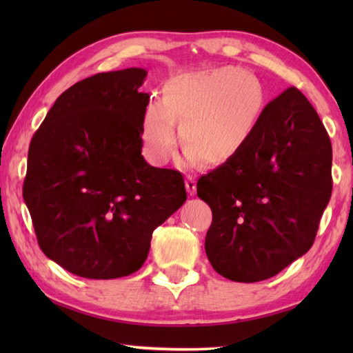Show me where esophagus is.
<instances>
[{
    "label": "esophagus",
    "instance_id": "1",
    "mask_svg": "<svg viewBox=\"0 0 353 353\" xmlns=\"http://www.w3.org/2000/svg\"><path fill=\"white\" fill-rule=\"evenodd\" d=\"M185 186H186V191H188L190 196H194L196 194V181H194L192 176H186L185 177Z\"/></svg>",
    "mask_w": 353,
    "mask_h": 353
}]
</instances>
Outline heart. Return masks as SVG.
Listing matches in <instances>:
<instances>
[{"instance_id": "b5f03b06", "label": "heart", "mask_w": 353, "mask_h": 353, "mask_svg": "<svg viewBox=\"0 0 353 353\" xmlns=\"http://www.w3.org/2000/svg\"><path fill=\"white\" fill-rule=\"evenodd\" d=\"M262 110L261 83L235 66L179 76L163 86V99L147 103L142 150L153 165L167 162L177 144V118L185 163H226L249 144Z\"/></svg>"}]
</instances>
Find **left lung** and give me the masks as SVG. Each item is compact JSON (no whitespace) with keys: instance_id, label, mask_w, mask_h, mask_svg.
<instances>
[{"instance_id":"1","label":"left lung","mask_w":353,"mask_h":353,"mask_svg":"<svg viewBox=\"0 0 353 353\" xmlns=\"http://www.w3.org/2000/svg\"><path fill=\"white\" fill-rule=\"evenodd\" d=\"M332 145L308 99L291 86L262 110L241 153L201 176L211 206L205 250L235 282L276 276L311 249L332 194Z\"/></svg>"}]
</instances>
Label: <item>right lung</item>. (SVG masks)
<instances>
[{"label":"right lung","instance_id":"obj_1","mask_svg":"<svg viewBox=\"0 0 353 353\" xmlns=\"http://www.w3.org/2000/svg\"><path fill=\"white\" fill-rule=\"evenodd\" d=\"M145 76L127 68L72 85L30 142L22 196L37 244L80 277L138 272L153 230L186 200L181 172L141 154Z\"/></svg>","mask_w":353,"mask_h":353}]
</instances>
